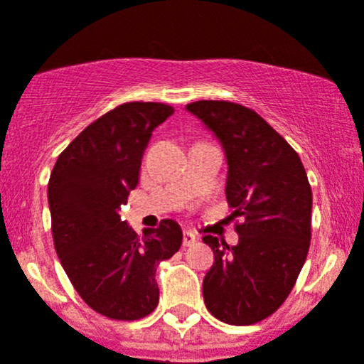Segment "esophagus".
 Segmentation results:
<instances>
[{
  "label": "esophagus",
  "mask_w": 364,
  "mask_h": 364,
  "mask_svg": "<svg viewBox=\"0 0 364 364\" xmlns=\"http://www.w3.org/2000/svg\"><path fill=\"white\" fill-rule=\"evenodd\" d=\"M195 243H196L195 234H193V232H189V230H186L184 236H182V245H184V247H193Z\"/></svg>",
  "instance_id": "34e87169"
}]
</instances>
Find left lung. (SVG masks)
<instances>
[{
    "label": "left lung",
    "instance_id": "obj_1",
    "mask_svg": "<svg viewBox=\"0 0 364 364\" xmlns=\"http://www.w3.org/2000/svg\"><path fill=\"white\" fill-rule=\"evenodd\" d=\"M186 109L220 141L227 157V195L240 243L203 236L214 264L203 277V302L218 320L252 325L288 299L306 262L313 195L299 154L257 112L202 100Z\"/></svg>",
    "mask_w": 364,
    "mask_h": 364
}]
</instances>
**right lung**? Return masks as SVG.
<instances>
[{"instance_id": "obj_1", "label": "right lung", "mask_w": 364, "mask_h": 364, "mask_svg": "<svg viewBox=\"0 0 364 364\" xmlns=\"http://www.w3.org/2000/svg\"><path fill=\"white\" fill-rule=\"evenodd\" d=\"M171 114L164 103H123L78 134L51 171L48 202L62 268L82 300L112 320H139L157 307V266L182 245L176 221L162 220L139 237L119 218L151 132Z\"/></svg>"}]
</instances>
